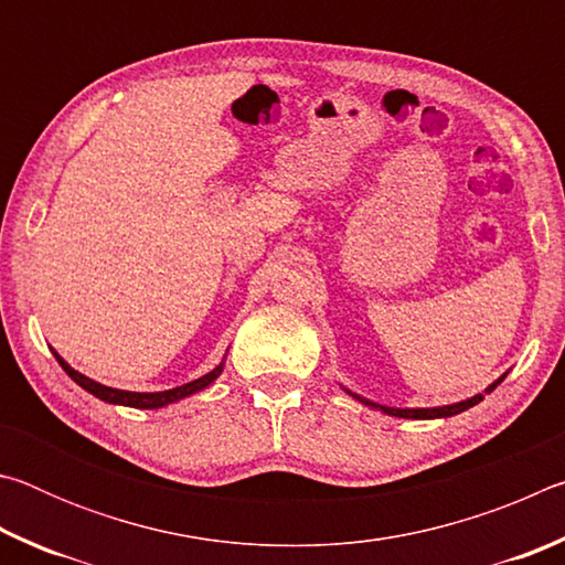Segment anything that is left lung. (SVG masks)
<instances>
[{"instance_id":"obj_1","label":"left lung","mask_w":565,"mask_h":565,"mask_svg":"<svg viewBox=\"0 0 565 565\" xmlns=\"http://www.w3.org/2000/svg\"><path fill=\"white\" fill-rule=\"evenodd\" d=\"M501 381H503V376H501L499 381H495V384H491V386H489V391H493L495 386H499ZM351 396H353V398H359L361 404L374 406V408H381V411H386L388 416H398V418H444V416H456V414H461V411L476 406L478 401H483V394H478V396H473V398L461 401V404H451V406H441V408H386V406L371 404V401L361 398V396H356V394H351Z\"/></svg>"}]
</instances>
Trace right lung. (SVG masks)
I'll return each instance as SVG.
<instances>
[{
  "label": "right lung",
  "mask_w": 565,
  "mask_h": 565,
  "mask_svg": "<svg viewBox=\"0 0 565 565\" xmlns=\"http://www.w3.org/2000/svg\"><path fill=\"white\" fill-rule=\"evenodd\" d=\"M54 359L60 361V366L72 376V381H76V384H79L84 391H89L92 396L107 401V404H119V406H131V408H161V406L171 404V401H179V398H184L189 394H196V391L206 388L209 384H212V381L218 379V374H222V366H216L214 371H209L206 376L196 379V381H189V384H184V386H177V388H169V391H157V394H137V391H119V388L102 386V384H97V381L82 376L79 371H74L70 363H66L56 351H54Z\"/></svg>",
  "instance_id": "obj_1"
}]
</instances>
